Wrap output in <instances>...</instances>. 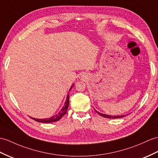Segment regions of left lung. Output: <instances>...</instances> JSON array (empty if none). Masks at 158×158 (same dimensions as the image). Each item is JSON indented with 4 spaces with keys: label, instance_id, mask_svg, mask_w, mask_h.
<instances>
[{
    "label": "left lung",
    "instance_id": "obj_1",
    "mask_svg": "<svg viewBox=\"0 0 158 158\" xmlns=\"http://www.w3.org/2000/svg\"><path fill=\"white\" fill-rule=\"evenodd\" d=\"M96 112H97L98 114L101 115V116L105 117V118H122V117H125L126 115H118V116H112V115H109V114H102L98 112L97 110H96Z\"/></svg>",
    "mask_w": 158,
    "mask_h": 158
}]
</instances>
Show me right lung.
Returning <instances> with one entry per match:
<instances>
[{
  "instance_id": "1",
  "label": "right lung",
  "mask_w": 158,
  "mask_h": 158,
  "mask_svg": "<svg viewBox=\"0 0 158 158\" xmlns=\"http://www.w3.org/2000/svg\"><path fill=\"white\" fill-rule=\"evenodd\" d=\"M73 86H74V84H72V86L70 88V91L71 90ZM69 98H70V94L68 93L66 97V101L65 102L64 105L62 107V109H61V110L58 113L53 115V116H52V117H50L49 118H33V120H35V121H37L39 123H53V122L59 121L60 119L67 112V110L69 106Z\"/></svg>"
}]
</instances>
